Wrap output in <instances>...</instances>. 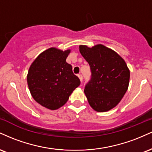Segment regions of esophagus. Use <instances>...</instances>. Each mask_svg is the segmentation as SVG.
Listing matches in <instances>:
<instances>
[{
    "mask_svg": "<svg viewBox=\"0 0 152 152\" xmlns=\"http://www.w3.org/2000/svg\"><path fill=\"white\" fill-rule=\"evenodd\" d=\"M78 77L79 78V79H80V81H81V82H82V81H83V76H82L81 74H78Z\"/></svg>",
    "mask_w": 152,
    "mask_h": 152,
    "instance_id": "34e87169",
    "label": "esophagus"
}]
</instances>
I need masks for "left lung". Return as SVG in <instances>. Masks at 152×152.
<instances>
[{"mask_svg":"<svg viewBox=\"0 0 152 152\" xmlns=\"http://www.w3.org/2000/svg\"><path fill=\"white\" fill-rule=\"evenodd\" d=\"M79 51L91 71L84 88L88 104L99 112L109 111L120 102L128 89L130 71L126 62L114 50L102 44L92 48L81 45Z\"/></svg>","mask_w":152,"mask_h":152,"instance_id":"8db88e82","label":"left lung"}]
</instances>
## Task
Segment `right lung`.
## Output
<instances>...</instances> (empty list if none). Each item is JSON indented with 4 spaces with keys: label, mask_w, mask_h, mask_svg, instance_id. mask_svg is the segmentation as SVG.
<instances>
[{
    "label": "right lung",
    "mask_w": 152,
    "mask_h": 152,
    "mask_svg": "<svg viewBox=\"0 0 152 152\" xmlns=\"http://www.w3.org/2000/svg\"><path fill=\"white\" fill-rule=\"evenodd\" d=\"M70 52L50 48L40 54L29 68L27 82L31 96L48 109L64 106L81 83L72 66L66 61Z\"/></svg>",
    "instance_id": "obj_1"
}]
</instances>
